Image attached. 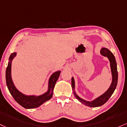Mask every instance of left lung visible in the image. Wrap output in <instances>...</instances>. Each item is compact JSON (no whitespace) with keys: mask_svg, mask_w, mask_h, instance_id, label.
Here are the masks:
<instances>
[{"mask_svg":"<svg viewBox=\"0 0 127 127\" xmlns=\"http://www.w3.org/2000/svg\"><path fill=\"white\" fill-rule=\"evenodd\" d=\"M100 53L102 56H105L108 58L109 62H110L111 71L112 73V82L111 84L110 87L108 89V90L105 93L101 95V96L97 97L96 99L92 100L91 101H88L83 99L78 95L76 94L75 91V84L74 78L72 77L71 84L72 88L73 91V94H74L75 98L79 102L86 106L90 107H98L102 106L104 105L105 103L107 102V101L109 99V98L111 96L112 94L114 93L116 87L117 85V82H118V71H117V62L115 61V56L108 49L106 48H102Z\"/></svg>","mask_w":127,"mask_h":127,"instance_id":"8db88e82","label":"left lung"}]
</instances>
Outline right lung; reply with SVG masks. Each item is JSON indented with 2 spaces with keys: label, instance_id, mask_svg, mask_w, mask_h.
<instances>
[{
  "label": "right lung",
  "instance_id": "add662e5",
  "mask_svg": "<svg viewBox=\"0 0 127 127\" xmlns=\"http://www.w3.org/2000/svg\"><path fill=\"white\" fill-rule=\"evenodd\" d=\"M16 56V52L12 53L9 58V62L6 70V81L7 88L13 98L22 107L26 109H32L39 107L45 102L49 100L52 97L53 91L55 85L60 75L61 71L53 73L50 76L48 81V91L42 95H26L20 92L14 85L11 76V66L14 58Z\"/></svg>",
  "mask_w": 127,
  "mask_h": 127
}]
</instances>
